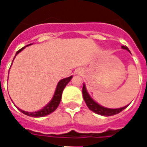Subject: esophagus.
<instances>
[{"label":"esophagus","instance_id":"obj_1","mask_svg":"<svg viewBox=\"0 0 147 147\" xmlns=\"http://www.w3.org/2000/svg\"><path fill=\"white\" fill-rule=\"evenodd\" d=\"M81 71H81V70H79V71H78V72H80H80H81Z\"/></svg>","mask_w":147,"mask_h":147}]
</instances>
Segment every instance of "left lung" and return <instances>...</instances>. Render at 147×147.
Returning <instances> with one entry per match:
<instances>
[{
    "instance_id": "left-lung-1",
    "label": "left lung",
    "mask_w": 147,
    "mask_h": 147,
    "mask_svg": "<svg viewBox=\"0 0 147 147\" xmlns=\"http://www.w3.org/2000/svg\"><path fill=\"white\" fill-rule=\"evenodd\" d=\"M121 48L123 49H126L128 50L129 53V49H128V47L126 46H121ZM82 94H83V98L85 103L87 105V107H89V109L90 111H94V113L96 114L101 115H104V116H111V115H116L119 113L120 111H122L123 110L126 108L128 106H125L124 107H121V108H116V109H112V108H107V107H104L102 106L99 105L98 102H96L94 101V99L90 97V95L88 93L87 89H86V87H85V84H84L83 85V89H82Z\"/></svg>"
}]
</instances>
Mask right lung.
I'll return each mask as SVG.
<instances>
[{"instance_id":"obj_1","label":"right lung","mask_w":147,"mask_h":147,"mask_svg":"<svg viewBox=\"0 0 147 147\" xmlns=\"http://www.w3.org/2000/svg\"><path fill=\"white\" fill-rule=\"evenodd\" d=\"M32 45V44L24 46L23 48L20 49L19 50L17 51L15 56H16L18 53H20L23 49L26 48L28 45ZM14 58H15V57H14ZM11 65H12V64H11ZM71 78H72V76H69V77H67V78L63 79V80H61L58 82L52 99H51L50 102H49L46 106H45L42 109L39 110L37 111H33V112L25 111H23V110H21V109H18L22 112V113L25 114L26 115H28V116H32V117H43V116H45V115H48L51 114L52 112H53L56 109L58 108V105H59L60 101H61V98H62V94H63V91L64 88H65L66 85L70 82V80H71Z\"/></svg>"}]
</instances>
